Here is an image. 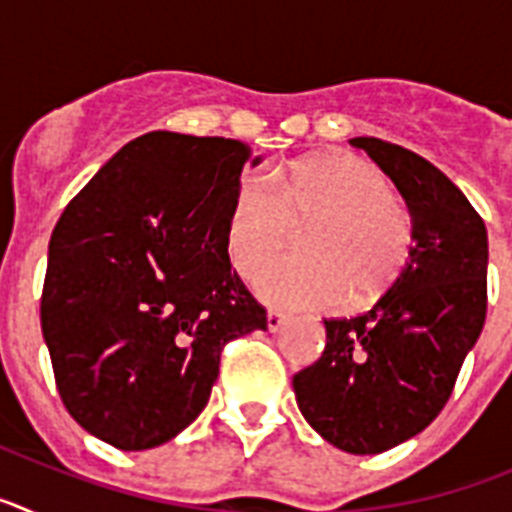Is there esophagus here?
<instances>
[{"instance_id": "obj_1", "label": "esophagus", "mask_w": 512, "mask_h": 512, "mask_svg": "<svg viewBox=\"0 0 512 512\" xmlns=\"http://www.w3.org/2000/svg\"><path fill=\"white\" fill-rule=\"evenodd\" d=\"M287 323H289V315H284V312L269 310V315H266V328H269L271 333H277V330H282Z\"/></svg>"}]
</instances>
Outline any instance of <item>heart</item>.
I'll return each instance as SVG.
<instances>
[{
  "mask_svg": "<svg viewBox=\"0 0 512 512\" xmlns=\"http://www.w3.org/2000/svg\"><path fill=\"white\" fill-rule=\"evenodd\" d=\"M305 230L307 256L284 259L256 279L266 302L279 307L361 305L395 284L413 248V220L395 200L382 169L333 151L284 169L241 176L225 220V246L243 277H253L287 248L295 225Z\"/></svg>",
  "mask_w": 512,
  "mask_h": 512,
  "instance_id": "heart-1",
  "label": "heart"
}]
</instances>
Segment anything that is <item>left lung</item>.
I'll use <instances>...</instances> for the list:
<instances>
[{
  "label": "left lung",
  "instance_id": "obj_1",
  "mask_svg": "<svg viewBox=\"0 0 512 512\" xmlns=\"http://www.w3.org/2000/svg\"><path fill=\"white\" fill-rule=\"evenodd\" d=\"M413 215L410 259L372 310L325 320V351L295 374L297 408L348 454L418 436L454 392L487 315V228L449 176L408 148L354 138Z\"/></svg>",
  "mask_w": 512,
  "mask_h": 512
}]
</instances>
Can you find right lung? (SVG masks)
I'll use <instances>...</instances> for the list:
<instances>
[{
	"mask_svg": "<svg viewBox=\"0 0 512 512\" xmlns=\"http://www.w3.org/2000/svg\"><path fill=\"white\" fill-rule=\"evenodd\" d=\"M248 158L241 140L140 135L53 228L40 325L58 395L115 449L182 433L210 400L225 343L266 330L225 246Z\"/></svg>",
	"mask_w": 512,
	"mask_h": 512,
	"instance_id": "right-lung-1",
	"label": "right lung"
}]
</instances>
